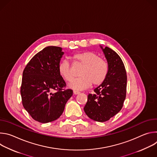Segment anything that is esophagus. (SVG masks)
I'll return each instance as SVG.
<instances>
[{"instance_id": "1", "label": "esophagus", "mask_w": 157, "mask_h": 157, "mask_svg": "<svg viewBox=\"0 0 157 157\" xmlns=\"http://www.w3.org/2000/svg\"><path fill=\"white\" fill-rule=\"evenodd\" d=\"M79 93H80V92H79V91H73V94H75V95L78 94H79Z\"/></svg>"}]
</instances>
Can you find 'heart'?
Segmentation results:
<instances>
[{"label":"heart","instance_id":"obj_1","mask_svg":"<svg viewBox=\"0 0 157 157\" xmlns=\"http://www.w3.org/2000/svg\"><path fill=\"white\" fill-rule=\"evenodd\" d=\"M75 64L83 66L79 73L81 77L75 79L69 84V87L76 91L83 90L93 84L101 85L105 80L109 71L107 62L95 53L84 52L73 55ZM59 75L65 81H70L73 76V68L70 62L64 59L58 64Z\"/></svg>","mask_w":157,"mask_h":157}]
</instances>
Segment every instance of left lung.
Here are the masks:
<instances>
[{
	"label": "left lung",
	"mask_w": 157,
	"mask_h": 157,
	"mask_svg": "<svg viewBox=\"0 0 157 157\" xmlns=\"http://www.w3.org/2000/svg\"><path fill=\"white\" fill-rule=\"evenodd\" d=\"M102 48L107 59L109 71L105 80L87 96L84 110L98 122H105L116 115L123 107L126 97L127 73L119 55L110 48Z\"/></svg>",
	"instance_id": "8db88e82"
}]
</instances>
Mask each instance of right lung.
<instances>
[{
  "mask_svg": "<svg viewBox=\"0 0 157 157\" xmlns=\"http://www.w3.org/2000/svg\"><path fill=\"white\" fill-rule=\"evenodd\" d=\"M63 54L61 47H47L36 53L24 70L20 88L22 104L39 122L58 119L73 95L71 89H63L66 82L58 70Z\"/></svg>",
  "mask_w": 157,
  "mask_h": 157,
  "instance_id": "obj_1",
  "label": "right lung"
}]
</instances>
